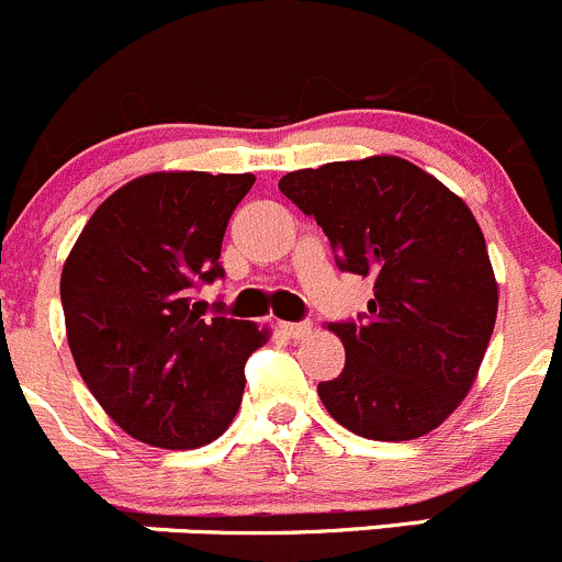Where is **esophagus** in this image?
Masks as SVG:
<instances>
[{
  "mask_svg": "<svg viewBox=\"0 0 562 562\" xmlns=\"http://www.w3.org/2000/svg\"><path fill=\"white\" fill-rule=\"evenodd\" d=\"M279 330L286 338H305L311 333L308 322H279Z\"/></svg>",
  "mask_w": 562,
  "mask_h": 562,
  "instance_id": "obj_1",
  "label": "esophagus"
}]
</instances>
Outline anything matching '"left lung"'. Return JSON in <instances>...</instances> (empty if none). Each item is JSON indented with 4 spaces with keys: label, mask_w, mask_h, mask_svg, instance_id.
<instances>
[{
    "label": "left lung",
    "mask_w": 562,
    "mask_h": 562,
    "mask_svg": "<svg viewBox=\"0 0 562 562\" xmlns=\"http://www.w3.org/2000/svg\"><path fill=\"white\" fill-rule=\"evenodd\" d=\"M322 226L338 268L374 281L358 322H333L347 363L322 404L369 440L429 435L468 396L497 319V281L468 204L396 155L281 177Z\"/></svg>",
    "instance_id": "left-lung-1"
}]
</instances>
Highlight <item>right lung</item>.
I'll list each match as a JSON object with an SVG mask.
<instances>
[{
  "label": "right lung",
  "mask_w": 562,
  "mask_h": 562,
  "mask_svg": "<svg viewBox=\"0 0 562 562\" xmlns=\"http://www.w3.org/2000/svg\"><path fill=\"white\" fill-rule=\"evenodd\" d=\"M254 175L153 171L111 193L63 268L65 327L81 380L122 431L186 451L226 431L254 322L202 319L191 294L224 276L221 243Z\"/></svg>",
  "instance_id": "add662e5"
}]
</instances>
